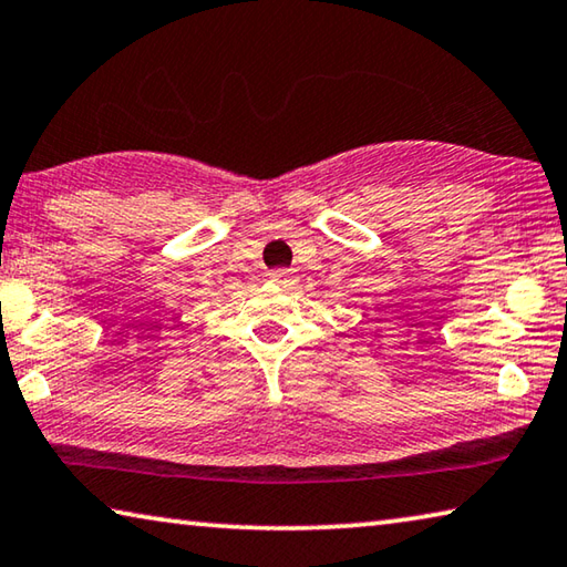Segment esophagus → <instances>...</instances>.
Masks as SVG:
<instances>
[{"label": "esophagus", "mask_w": 567, "mask_h": 567, "mask_svg": "<svg viewBox=\"0 0 567 567\" xmlns=\"http://www.w3.org/2000/svg\"><path fill=\"white\" fill-rule=\"evenodd\" d=\"M270 280L277 285H290L295 280V270H287V267H282V270H272Z\"/></svg>", "instance_id": "34e87169"}]
</instances>
